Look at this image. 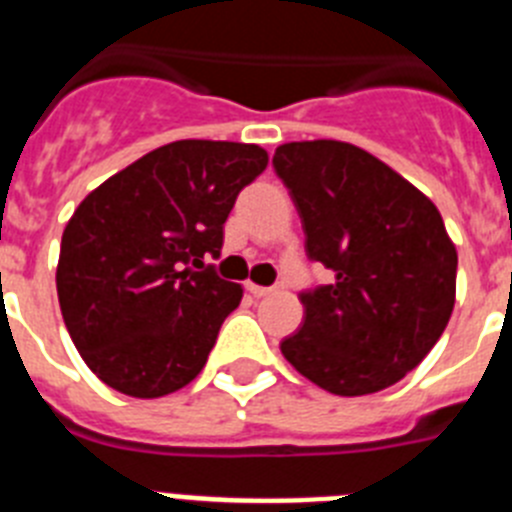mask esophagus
Returning a JSON list of instances; mask_svg holds the SVG:
<instances>
[{
    "mask_svg": "<svg viewBox=\"0 0 512 512\" xmlns=\"http://www.w3.org/2000/svg\"><path fill=\"white\" fill-rule=\"evenodd\" d=\"M246 289L251 292L253 297H266V295H271V292H274L271 287H261V284H253V282H246Z\"/></svg>",
    "mask_w": 512,
    "mask_h": 512,
    "instance_id": "esophagus-1",
    "label": "esophagus"
}]
</instances>
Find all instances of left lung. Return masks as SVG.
Segmentation results:
<instances>
[{"label":"left lung","instance_id":"1","mask_svg":"<svg viewBox=\"0 0 512 512\" xmlns=\"http://www.w3.org/2000/svg\"><path fill=\"white\" fill-rule=\"evenodd\" d=\"M271 164L300 212L307 259L333 271V284L300 295L305 315L279 343L284 359L343 397L400 382L454 310L456 248L441 212L379 158L341 140L284 143Z\"/></svg>","mask_w":512,"mask_h":512}]
</instances>
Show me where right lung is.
Segmentation results:
<instances>
[{
    "mask_svg": "<svg viewBox=\"0 0 512 512\" xmlns=\"http://www.w3.org/2000/svg\"><path fill=\"white\" fill-rule=\"evenodd\" d=\"M269 164L264 148L176 140L99 184L61 238L56 287L81 359L130 397L182 390L207 364L241 284L217 259L243 187Z\"/></svg>",
    "mask_w": 512,
    "mask_h": 512,
    "instance_id": "obj_1",
    "label": "right lung"
}]
</instances>
